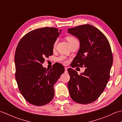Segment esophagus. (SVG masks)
<instances>
[{"mask_svg": "<svg viewBox=\"0 0 122 122\" xmlns=\"http://www.w3.org/2000/svg\"><path fill=\"white\" fill-rule=\"evenodd\" d=\"M67 69H68L67 68H65V71H64V72H65V73H67V72H68V70Z\"/></svg>", "mask_w": 122, "mask_h": 122, "instance_id": "1", "label": "esophagus"}]
</instances>
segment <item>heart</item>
<instances>
[{
	"mask_svg": "<svg viewBox=\"0 0 122 122\" xmlns=\"http://www.w3.org/2000/svg\"><path fill=\"white\" fill-rule=\"evenodd\" d=\"M66 39L68 41L69 43H70V45H71V44H72L73 42H74V41H76V38H75L74 37H72V36H68V37H66ZM56 42L55 43H54V46H56ZM66 57L63 56H60L59 58H58V60L60 61H62V62H63L64 63H66Z\"/></svg>",
	"mask_w": 122,
	"mask_h": 122,
	"instance_id": "heart-1",
	"label": "heart"
}]
</instances>
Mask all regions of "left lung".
Masks as SVG:
<instances>
[{
	"label": "left lung",
	"mask_w": 122,
	"mask_h": 122,
	"mask_svg": "<svg viewBox=\"0 0 122 122\" xmlns=\"http://www.w3.org/2000/svg\"><path fill=\"white\" fill-rule=\"evenodd\" d=\"M68 30L80 43L71 66L86 68L80 75L73 69H68L70 76L68 84L70 95L76 103L89 104L97 99L109 80L113 64L111 46L105 35L92 25H79Z\"/></svg>",
	"instance_id": "1"
}]
</instances>
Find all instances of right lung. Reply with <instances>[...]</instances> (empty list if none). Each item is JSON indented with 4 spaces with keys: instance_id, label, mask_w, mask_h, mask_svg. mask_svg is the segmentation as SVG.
<instances>
[{
    "instance_id": "right-lung-1",
    "label": "right lung",
    "mask_w": 122,
    "mask_h": 122,
    "mask_svg": "<svg viewBox=\"0 0 122 122\" xmlns=\"http://www.w3.org/2000/svg\"><path fill=\"white\" fill-rule=\"evenodd\" d=\"M61 30L45 27L33 30L22 37L15 55V80L20 93L28 102L36 106L48 104L54 95L53 85L64 67L56 63L50 70L42 64L53 54L54 44Z\"/></svg>"
}]
</instances>
